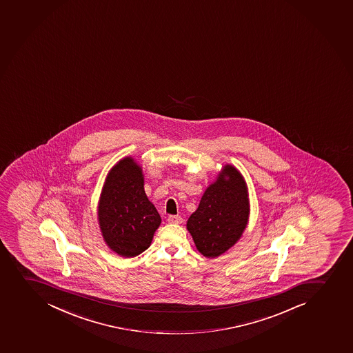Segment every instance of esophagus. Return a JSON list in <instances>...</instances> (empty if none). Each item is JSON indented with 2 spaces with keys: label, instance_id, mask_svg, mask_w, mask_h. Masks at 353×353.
Returning a JSON list of instances; mask_svg holds the SVG:
<instances>
[{
  "label": "esophagus",
  "instance_id": "1",
  "mask_svg": "<svg viewBox=\"0 0 353 353\" xmlns=\"http://www.w3.org/2000/svg\"><path fill=\"white\" fill-rule=\"evenodd\" d=\"M168 222H169V223L179 225V223H182L183 219L181 215H169V216H168Z\"/></svg>",
  "mask_w": 353,
  "mask_h": 353
}]
</instances>
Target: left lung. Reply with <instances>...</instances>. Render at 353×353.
<instances>
[{"label":"left lung","mask_w":353,"mask_h":353,"mask_svg":"<svg viewBox=\"0 0 353 353\" xmlns=\"http://www.w3.org/2000/svg\"><path fill=\"white\" fill-rule=\"evenodd\" d=\"M248 216L245 182L235 168L227 164L216 182L205 191L186 227L196 249L213 259L236 243L247 225Z\"/></svg>","instance_id":"1"}]
</instances>
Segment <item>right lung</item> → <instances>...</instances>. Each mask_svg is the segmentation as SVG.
<instances>
[{"label":"right lung","mask_w":353,"mask_h":353,"mask_svg":"<svg viewBox=\"0 0 353 353\" xmlns=\"http://www.w3.org/2000/svg\"><path fill=\"white\" fill-rule=\"evenodd\" d=\"M99 220L106 244L119 256L135 257L152 243L161 216L145 196L141 168L131 157L119 161L108 174Z\"/></svg>","instance_id":"right-lung-1"}]
</instances>
